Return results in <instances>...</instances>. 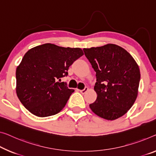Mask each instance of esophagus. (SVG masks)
<instances>
[{
  "label": "esophagus",
  "mask_w": 156,
  "mask_h": 156,
  "mask_svg": "<svg viewBox=\"0 0 156 156\" xmlns=\"http://www.w3.org/2000/svg\"><path fill=\"white\" fill-rule=\"evenodd\" d=\"M88 90V87H85L84 88H83V90H80V91L81 93H82V94H84V93L87 91V90Z\"/></svg>",
  "instance_id": "obj_1"
}]
</instances>
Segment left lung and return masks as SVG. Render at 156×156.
Segmentation results:
<instances>
[{"label":"left lung","instance_id":"8db88e82","mask_svg":"<svg viewBox=\"0 0 156 156\" xmlns=\"http://www.w3.org/2000/svg\"><path fill=\"white\" fill-rule=\"evenodd\" d=\"M96 73L95 101L90 108L107 120L120 118L133 106L138 94L140 71L133 56L114 44L83 49Z\"/></svg>","mask_w":156,"mask_h":156}]
</instances>
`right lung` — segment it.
I'll list each match as a JSON object with an SVG mask.
<instances>
[{"label": "right lung", "mask_w": 156, "mask_h": 156, "mask_svg": "<svg viewBox=\"0 0 156 156\" xmlns=\"http://www.w3.org/2000/svg\"><path fill=\"white\" fill-rule=\"evenodd\" d=\"M83 55L80 48L50 43L28 50L16 70V95L25 108L38 117L61 112L74 90L57 81L68 76L70 66Z\"/></svg>", "instance_id": "add662e5"}]
</instances>
